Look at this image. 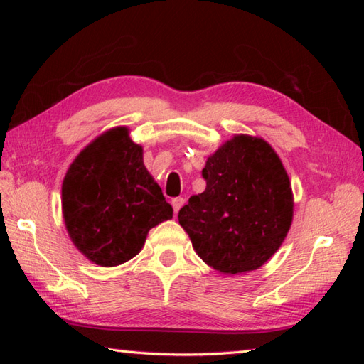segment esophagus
Wrapping results in <instances>:
<instances>
[{
  "label": "esophagus",
  "mask_w": 364,
  "mask_h": 364,
  "mask_svg": "<svg viewBox=\"0 0 364 364\" xmlns=\"http://www.w3.org/2000/svg\"><path fill=\"white\" fill-rule=\"evenodd\" d=\"M184 205V198L178 197V198H173L172 200V206H173V211L175 214H178V211H180V208Z\"/></svg>",
  "instance_id": "34e87169"
}]
</instances>
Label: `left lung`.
Listing matches in <instances>:
<instances>
[{
  "instance_id": "obj_1",
  "label": "left lung",
  "mask_w": 364,
  "mask_h": 364,
  "mask_svg": "<svg viewBox=\"0 0 364 364\" xmlns=\"http://www.w3.org/2000/svg\"><path fill=\"white\" fill-rule=\"evenodd\" d=\"M206 189L178 213L196 253L223 275L259 269L291 228L289 176L264 139L235 134L206 159Z\"/></svg>"
}]
</instances>
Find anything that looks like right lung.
<instances>
[{"mask_svg": "<svg viewBox=\"0 0 364 364\" xmlns=\"http://www.w3.org/2000/svg\"><path fill=\"white\" fill-rule=\"evenodd\" d=\"M63 215L76 249L97 266L114 267L134 258L149 231L172 219L173 210L144 166L142 145L127 127H115L68 167Z\"/></svg>", "mask_w": 364, "mask_h": 364, "instance_id": "add662e5", "label": "right lung"}]
</instances>
